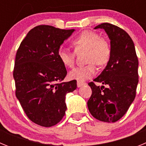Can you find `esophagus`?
Listing matches in <instances>:
<instances>
[{
    "label": "esophagus",
    "instance_id": "1",
    "mask_svg": "<svg viewBox=\"0 0 146 146\" xmlns=\"http://www.w3.org/2000/svg\"><path fill=\"white\" fill-rule=\"evenodd\" d=\"M85 84H86V83H85V82H79V81H77V87H78V88L82 87V86H84Z\"/></svg>",
    "mask_w": 146,
    "mask_h": 146
}]
</instances>
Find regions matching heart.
I'll list each match as a JSON object with an SVG mask.
<instances>
[{"label": "heart", "mask_w": 146, "mask_h": 146, "mask_svg": "<svg viewBox=\"0 0 146 146\" xmlns=\"http://www.w3.org/2000/svg\"><path fill=\"white\" fill-rule=\"evenodd\" d=\"M75 51L87 50L88 65L77 67L69 72L70 79L84 82L90 79L96 73L95 64L104 66L109 62L111 55V47L104 38H100L97 33L91 31H84L76 36L72 42ZM58 55L64 66L72 67L75 61V53L68 49L60 47Z\"/></svg>", "instance_id": "1"}]
</instances>
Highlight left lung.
Wrapping results in <instances>:
<instances>
[{"mask_svg": "<svg viewBox=\"0 0 146 146\" xmlns=\"http://www.w3.org/2000/svg\"><path fill=\"white\" fill-rule=\"evenodd\" d=\"M104 29L110 40L111 55L102 73L89 82L92 94L88 108L93 116L104 122H115L124 115L133 102L138 84V59L129 35L119 27L102 23L94 29Z\"/></svg>", "mask_w": 146, "mask_h": 146, "instance_id": "1", "label": "left lung"}]
</instances>
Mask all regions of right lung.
<instances>
[{
	"label": "right lung",
	"mask_w": 146,
	"mask_h": 146,
	"mask_svg": "<svg viewBox=\"0 0 146 146\" xmlns=\"http://www.w3.org/2000/svg\"><path fill=\"white\" fill-rule=\"evenodd\" d=\"M74 31L38 25L28 32L17 52L13 72L16 96L28 118L39 126L60 122L66 110V96L77 88L75 80L60 83L67 72L58 55Z\"/></svg>",
	"instance_id": "add662e5"
}]
</instances>
